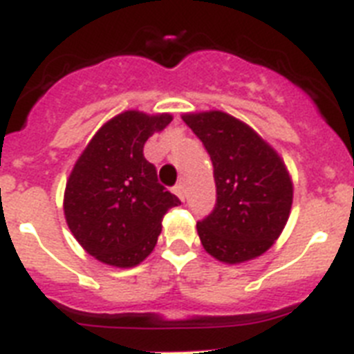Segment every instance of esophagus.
<instances>
[{
  "label": "esophagus",
  "mask_w": 354,
  "mask_h": 354,
  "mask_svg": "<svg viewBox=\"0 0 354 354\" xmlns=\"http://www.w3.org/2000/svg\"><path fill=\"white\" fill-rule=\"evenodd\" d=\"M174 193L179 196L180 200H184V186H183V184H177V186L174 187Z\"/></svg>",
  "instance_id": "1"
}]
</instances>
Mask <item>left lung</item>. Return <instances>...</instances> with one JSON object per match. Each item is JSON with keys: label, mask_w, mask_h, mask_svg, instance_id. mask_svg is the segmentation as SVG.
<instances>
[{"label": "left lung", "mask_w": 354, "mask_h": 354, "mask_svg": "<svg viewBox=\"0 0 354 354\" xmlns=\"http://www.w3.org/2000/svg\"><path fill=\"white\" fill-rule=\"evenodd\" d=\"M214 167L216 205L196 223L202 246L225 264L252 261L273 246L289 220L292 180L277 150L223 111L184 113Z\"/></svg>", "instance_id": "left-lung-1"}]
</instances>
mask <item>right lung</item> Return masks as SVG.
<instances>
[{
	"label": "right lung",
	"instance_id": "1",
	"mask_svg": "<svg viewBox=\"0 0 354 354\" xmlns=\"http://www.w3.org/2000/svg\"><path fill=\"white\" fill-rule=\"evenodd\" d=\"M170 113L129 109L108 120L81 152L67 179L64 212L72 236L97 261L133 268L161 234L162 216L180 200L158 183L143 145Z\"/></svg>",
	"mask_w": 354,
	"mask_h": 354
}]
</instances>
